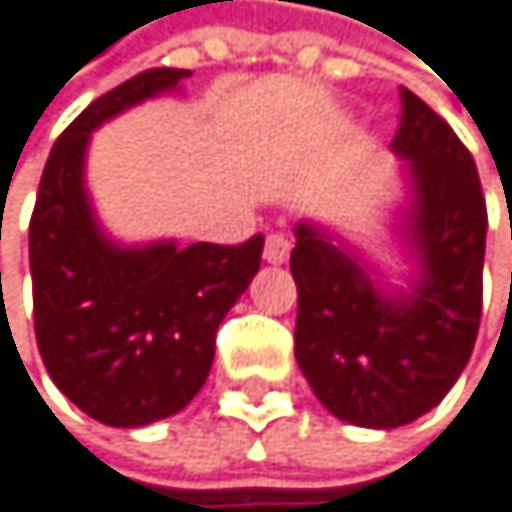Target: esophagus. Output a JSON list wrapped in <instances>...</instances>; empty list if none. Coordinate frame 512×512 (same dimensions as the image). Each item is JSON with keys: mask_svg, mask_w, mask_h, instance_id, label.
Returning a JSON list of instances; mask_svg holds the SVG:
<instances>
[{"mask_svg": "<svg viewBox=\"0 0 512 512\" xmlns=\"http://www.w3.org/2000/svg\"><path fill=\"white\" fill-rule=\"evenodd\" d=\"M288 254H291L288 236L270 233V236H267V245H264V261H267V264H285V261H288Z\"/></svg>", "mask_w": 512, "mask_h": 512, "instance_id": "esophagus-1", "label": "esophagus"}]
</instances>
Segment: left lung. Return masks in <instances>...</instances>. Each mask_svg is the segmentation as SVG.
<instances>
[{
  "label": "left lung",
  "instance_id": "left-lung-1",
  "mask_svg": "<svg viewBox=\"0 0 512 512\" xmlns=\"http://www.w3.org/2000/svg\"><path fill=\"white\" fill-rule=\"evenodd\" d=\"M393 153L408 162L399 218L415 258L408 291H390L331 230L294 227V356L316 399L356 427L418 421L455 387L482 316L485 196L470 150L418 94L399 88Z\"/></svg>",
  "mask_w": 512,
  "mask_h": 512
}]
</instances>
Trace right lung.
Returning <instances> with one entry per match:
<instances>
[{"mask_svg": "<svg viewBox=\"0 0 512 512\" xmlns=\"http://www.w3.org/2000/svg\"><path fill=\"white\" fill-rule=\"evenodd\" d=\"M187 76L171 67L137 73L85 107L51 147L30 218L42 362L57 390L107 427L178 415L208 378L218 325L261 270L264 236L119 245L94 218L85 190L91 131Z\"/></svg>", "mask_w": 512, "mask_h": 512, "instance_id": "obj_1", "label": "right lung"}]
</instances>
